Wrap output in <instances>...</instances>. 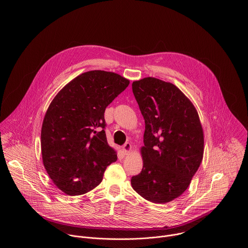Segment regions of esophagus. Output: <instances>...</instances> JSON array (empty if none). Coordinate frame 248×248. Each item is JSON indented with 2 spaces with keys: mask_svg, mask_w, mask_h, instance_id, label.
I'll use <instances>...</instances> for the list:
<instances>
[{
  "mask_svg": "<svg viewBox=\"0 0 248 248\" xmlns=\"http://www.w3.org/2000/svg\"><path fill=\"white\" fill-rule=\"evenodd\" d=\"M131 144L130 143H128V142H126L124 146H123V152L124 153V154H128L130 151H131Z\"/></svg>",
  "mask_w": 248,
  "mask_h": 248,
  "instance_id": "34e87169",
  "label": "esophagus"
}]
</instances>
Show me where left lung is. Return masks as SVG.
I'll return each mask as SVG.
<instances>
[{"mask_svg": "<svg viewBox=\"0 0 248 248\" xmlns=\"http://www.w3.org/2000/svg\"><path fill=\"white\" fill-rule=\"evenodd\" d=\"M145 120L142 171L132 188L145 200L166 203L181 196L203 156V130L193 103L173 84L148 77L132 82Z\"/></svg>", "mask_w": 248, "mask_h": 248, "instance_id": "8db88e82", "label": "left lung"}]
</instances>
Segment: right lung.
I'll return each mask as SVG.
<instances>
[{"mask_svg": "<svg viewBox=\"0 0 248 248\" xmlns=\"http://www.w3.org/2000/svg\"><path fill=\"white\" fill-rule=\"evenodd\" d=\"M128 85L119 74L89 71L72 79L48 106L41 132L43 162L65 194L78 196L94 189L117 160L107 142L104 113Z\"/></svg>", "mask_w": 248, "mask_h": 248, "instance_id": "1", "label": "right lung"}]
</instances>
